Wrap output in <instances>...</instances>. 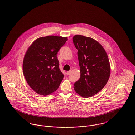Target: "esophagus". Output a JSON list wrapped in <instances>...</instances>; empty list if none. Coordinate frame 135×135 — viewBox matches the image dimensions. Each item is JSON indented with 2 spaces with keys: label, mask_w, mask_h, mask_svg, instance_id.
I'll use <instances>...</instances> for the list:
<instances>
[{
  "label": "esophagus",
  "mask_w": 135,
  "mask_h": 135,
  "mask_svg": "<svg viewBox=\"0 0 135 135\" xmlns=\"http://www.w3.org/2000/svg\"><path fill=\"white\" fill-rule=\"evenodd\" d=\"M71 73V70L70 71H67V73H66V75H69Z\"/></svg>",
  "instance_id": "34e87169"
}]
</instances>
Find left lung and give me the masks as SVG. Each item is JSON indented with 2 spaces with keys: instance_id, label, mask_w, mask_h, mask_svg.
<instances>
[{
  "instance_id": "obj_1",
  "label": "left lung",
  "mask_w": 135,
  "mask_h": 135,
  "mask_svg": "<svg viewBox=\"0 0 135 135\" xmlns=\"http://www.w3.org/2000/svg\"><path fill=\"white\" fill-rule=\"evenodd\" d=\"M78 57L81 75L74 84L75 90L83 97L94 96L107 84L110 66L105 49L95 40L76 35L73 38Z\"/></svg>"
}]
</instances>
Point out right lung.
<instances>
[{
  "label": "right lung",
  "mask_w": 135,
  "mask_h": 135,
  "mask_svg": "<svg viewBox=\"0 0 135 135\" xmlns=\"http://www.w3.org/2000/svg\"><path fill=\"white\" fill-rule=\"evenodd\" d=\"M67 37L49 36L36 40L27 51L23 63V74L30 88L46 96L57 90L64 75L59 68L57 53Z\"/></svg>",
  "instance_id": "1"
}]
</instances>
